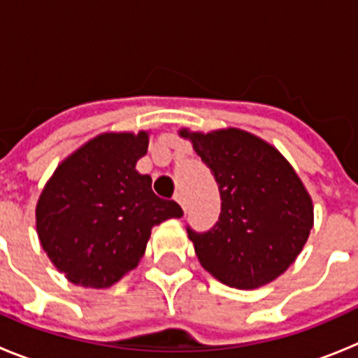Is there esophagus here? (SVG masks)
<instances>
[{
	"label": "esophagus",
	"mask_w": 358,
	"mask_h": 358,
	"mask_svg": "<svg viewBox=\"0 0 358 358\" xmlns=\"http://www.w3.org/2000/svg\"><path fill=\"white\" fill-rule=\"evenodd\" d=\"M173 201H176L177 204H181L182 210L186 211V206H185V197H182V194H176V197H173Z\"/></svg>",
	"instance_id": "esophagus-1"
}]
</instances>
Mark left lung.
Listing matches in <instances>:
<instances>
[{"label": "left lung", "instance_id": "1", "mask_svg": "<svg viewBox=\"0 0 358 358\" xmlns=\"http://www.w3.org/2000/svg\"><path fill=\"white\" fill-rule=\"evenodd\" d=\"M218 185L222 210L206 233L188 227L195 255L224 285H267L296 262L314 226L305 185L276 147L236 127L211 132L181 129Z\"/></svg>", "mask_w": 358, "mask_h": 358}]
</instances>
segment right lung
<instances>
[{
    "label": "right lung",
    "mask_w": 358,
    "mask_h": 358,
    "mask_svg": "<svg viewBox=\"0 0 358 358\" xmlns=\"http://www.w3.org/2000/svg\"><path fill=\"white\" fill-rule=\"evenodd\" d=\"M147 131L102 132L55 169L36 206L37 236L66 280L109 289L138 267L152 227L182 217L176 201L152 192L136 170L147 154Z\"/></svg>",
    "instance_id": "1"
}]
</instances>
